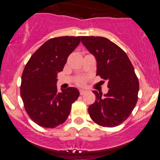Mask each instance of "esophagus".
<instances>
[{
	"label": "esophagus",
	"mask_w": 160,
	"mask_h": 160,
	"mask_svg": "<svg viewBox=\"0 0 160 160\" xmlns=\"http://www.w3.org/2000/svg\"><path fill=\"white\" fill-rule=\"evenodd\" d=\"M87 92V91L86 90H79V93H80V94H81V95H84V94H86Z\"/></svg>",
	"instance_id": "obj_1"
}]
</instances>
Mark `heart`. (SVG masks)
I'll list each match as a JSON object with an SVG mask.
<instances>
[{"mask_svg": "<svg viewBox=\"0 0 160 160\" xmlns=\"http://www.w3.org/2000/svg\"><path fill=\"white\" fill-rule=\"evenodd\" d=\"M83 81H84V79H83L82 78H79L77 80V83L78 84H82Z\"/></svg>", "mask_w": 160, "mask_h": 160, "instance_id": "b5f03b06", "label": "heart"}]
</instances>
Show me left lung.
Here are the masks:
<instances>
[{"mask_svg": "<svg viewBox=\"0 0 160 160\" xmlns=\"http://www.w3.org/2000/svg\"><path fill=\"white\" fill-rule=\"evenodd\" d=\"M82 42L97 62V73L108 82L102 96L93 92L96 100L88 108L91 119L102 127L114 128L123 122L138 101L139 82L128 55L119 46L103 37H82Z\"/></svg>", "mask_w": 160, "mask_h": 160, "instance_id": "left-lung-1", "label": "left lung"}]
</instances>
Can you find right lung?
Masks as SVG:
<instances>
[{
    "label": "right lung",
    "instance_id": "right-lung-1",
    "mask_svg": "<svg viewBox=\"0 0 160 160\" xmlns=\"http://www.w3.org/2000/svg\"><path fill=\"white\" fill-rule=\"evenodd\" d=\"M81 42V37H59L46 42L31 56L22 76L21 96L31 119L45 128L62 124L72 103L79 97L74 87L57 88L58 73L62 71L69 55Z\"/></svg>",
    "mask_w": 160,
    "mask_h": 160
}]
</instances>
